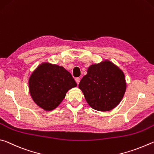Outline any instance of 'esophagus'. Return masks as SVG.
I'll use <instances>...</instances> for the list:
<instances>
[{
    "label": "esophagus",
    "instance_id": "obj_1",
    "mask_svg": "<svg viewBox=\"0 0 154 154\" xmlns=\"http://www.w3.org/2000/svg\"><path fill=\"white\" fill-rule=\"evenodd\" d=\"M75 82H76L77 85H79V82H80V78H76V79H75Z\"/></svg>",
    "mask_w": 154,
    "mask_h": 154
}]
</instances>
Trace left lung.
Wrapping results in <instances>:
<instances>
[{
    "instance_id": "obj_1",
    "label": "left lung",
    "mask_w": 154,
    "mask_h": 154,
    "mask_svg": "<svg viewBox=\"0 0 154 154\" xmlns=\"http://www.w3.org/2000/svg\"><path fill=\"white\" fill-rule=\"evenodd\" d=\"M79 88L93 109L107 112L122 101L126 89L125 74L109 60L92 64L87 74L80 80Z\"/></svg>"
}]
</instances>
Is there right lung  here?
<instances>
[{
  "label": "right lung",
  "instance_id": "right-lung-1",
  "mask_svg": "<svg viewBox=\"0 0 154 154\" xmlns=\"http://www.w3.org/2000/svg\"><path fill=\"white\" fill-rule=\"evenodd\" d=\"M32 99L40 108L51 111L60 104L67 91L77 86L72 74L63 66L43 62L28 80Z\"/></svg>",
  "mask_w": 154,
  "mask_h": 154
}]
</instances>
